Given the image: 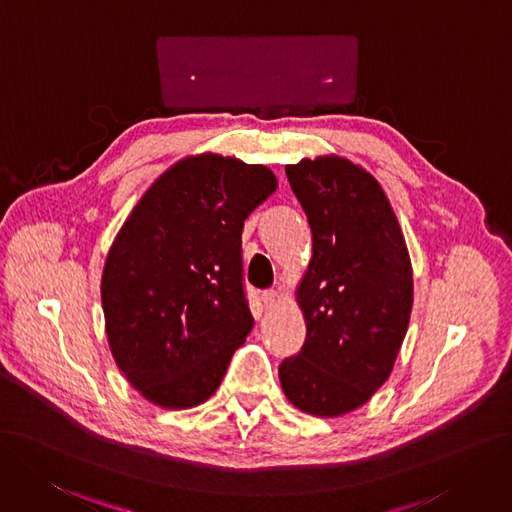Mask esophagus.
I'll return each mask as SVG.
<instances>
[{
	"label": "esophagus",
	"mask_w": 512,
	"mask_h": 512,
	"mask_svg": "<svg viewBox=\"0 0 512 512\" xmlns=\"http://www.w3.org/2000/svg\"><path fill=\"white\" fill-rule=\"evenodd\" d=\"M261 304H263V308H266V310L274 308V304H276V291L274 289L263 291L261 293Z\"/></svg>",
	"instance_id": "34e87169"
}]
</instances>
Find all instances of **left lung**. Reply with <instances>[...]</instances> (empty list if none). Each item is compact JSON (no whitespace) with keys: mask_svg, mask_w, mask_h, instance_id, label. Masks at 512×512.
Wrapping results in <instances>:
<instances>
[{"mask_svg":"<svg viewBox=\"0 0 512 512\" xmlns=\"http://www.w3.org/2000/svg\"><path fill=\"white\" fill-rule=\"evenodd\" d=\"M287 177L308 215L314 253L297 289L306 342L278 375L295 407L335 418L365 405L388 380L411 316V261L367 170L316 158L287 166Z\"/></svg>","mask_w":512,"mask_h":512,"instance_id":"8db88e82","label":"left lung"}]
</instances>
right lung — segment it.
<instances>
[{
	"instance_id": "add662e5",
	"label": "right lung",
	"mask_w": 512,
	"mask_h": 512,
	"mask_svg": "<svg viewBox=\"0 0 512 512\" xmlns=\"http://www.w3.org/2000/svg\"><path fill=\"white\" fill-rule=\"evenodd\" d=\"M276 192L261 164L204 154L151 185L113 240L101 282L111 354L147 401L185 409L211 396L253 329L244 219Z\"/></svg>"
}]
</instances>
